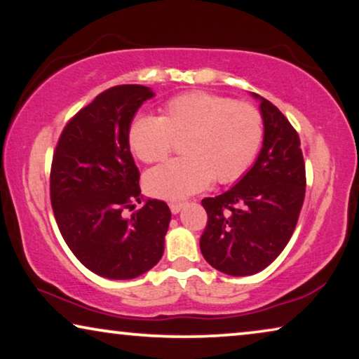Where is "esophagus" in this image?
Masks as SVG:
<instances>
[{
	"instance_id": "obj_1",
	"label": "esophagus",
	"mask_w": 359,
	"mask_h": 359,
	"mask_svg": "<svg viewBox=\"0 0 359 359\" xmlns=\"http://www.w3.org/2000/svg\"><path fill=\"white\" fill-rule=\"evenodd\" d=\"M183 202H170V210L171 214H178V212L183 209Z\"/></svg>"
}]
</instances>
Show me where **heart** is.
<instances>
[{
  "label": "heart",
  "instance_id": "b5f03b06",
  "mask_svg": "<svg viewBox=\"0 0 359 359\" xmlns=\"http://www.w3.org/2000/svg\"><path fill=\"white\" fill-rule=\"evenodd\" d=\"M256 107L209 92H186L162 107V115H137L128 128L131 152L144 163L162 162L183 141L184 157L147 171L152 196L183 199L217 183H233L246 173L262 142Z\"/></svg>",
  "mask_w": 359,
  "mask_h": 359
}]
</instances>
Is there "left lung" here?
Masks as SVG:
<instances>
[{"mask_svg":"<svg viewBox=\"0 0 359 359\" xmlns=\"http://www.w3.org/2000/svg\"><path fill=\"white\" fill-rule=\"evenodd\" d=\"M261 100L264 144L240 183L202 199L207 225L201 252L212 267L244 277L272 264L292 238L304 202L306 168L301 142L287 116Z\"/></svg>","mask_w":359,"mask_h":359,"instance_id":"obj_1","label":"left lung"}]
</instances>
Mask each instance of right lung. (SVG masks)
Listing matches in <instances>:
<instances>
[{
	"label": "right lung",
	"instance_id": "right-lung-1",
	"mask_svg": "<svg viewBox=\"0 0 359 359\" xmlns=\"http://www.w3.org/2000/svg\"><path fill=\"white\" fill-rule=\"evenodd\" d=\"M149 87L115 86L72 116L56 144L50 171V199L61 236L93 273L129 280L163 256L171 212L167 202L141 204L139 170L128 144V128Z\"/></svg>",
	"mask_w": 359,
	"mask_h": 359
}]
</instances>
